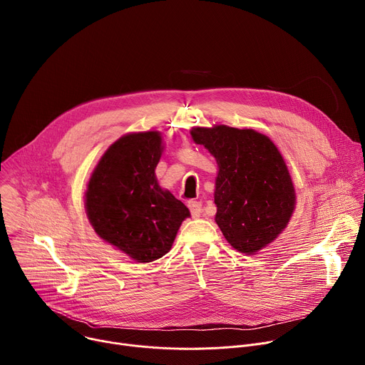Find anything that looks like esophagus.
<instances>
[{
	"instance_id": "1",
	"label": "esophagus",
	"mask_w": 365,
	"mask_h": 365,
	"mask_svg": "<svg viewBox=\"0 0 365 365\" xmlns=\"http://www.w3.org/2000/svg\"><path fill=\"white\" fill-rule=\"evenodd\" d=\"M187 207H189L190 215H192L193 218H199V217H200V214H202V203H200V202H197V200H189V202H187Z\"/></svg>"
}]
</instances>
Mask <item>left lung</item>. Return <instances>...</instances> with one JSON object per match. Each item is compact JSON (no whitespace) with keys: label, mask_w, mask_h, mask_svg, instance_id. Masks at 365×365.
<instances>
[{"label":"left lung","mask_w":365,"mask_h":365,"mask_svg":"<svg viewBox=\"0 0 365 365\" xmlns=\"http://www.w3.org/2000/svg\"><path fill=\"white\" fill-rule=\"evenodd\" d=\"M196 144L217 159L215 221L240 252L254 254L286 228L296 203L294 187L273 141L251 128H193Z\"/></svg>","instance_id":"1"}]
</instances>
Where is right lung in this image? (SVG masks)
Listing matches in <instances>:
<instances>
[{
  "label": "right lung",
  "mask_w": 365,
  "mask_h": 365,
  "mask_svg": "<svg viewBox=\"0 0 365 365\" xmlns=\"http://www.w3.org/2000/svg\"><path fill=\"white\" fill-rule=\"evenodd\" d=\"M162 155L155 131L117 140L102 155L86 190V212L95 232L138 263H150L172 248L189 210L163 190L154 169Z\"/></svg>",
  "instance_id": "right-lung-1"
}]
</instances>
